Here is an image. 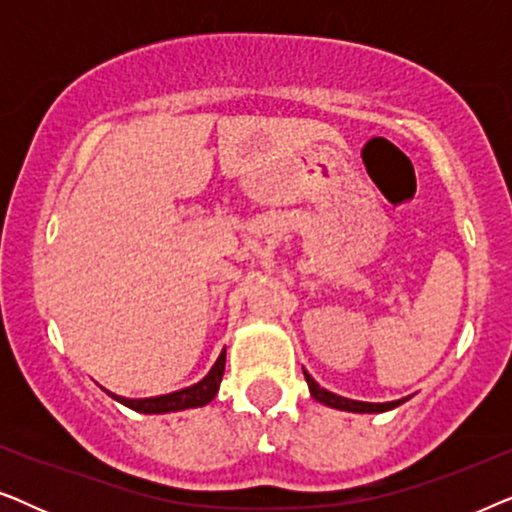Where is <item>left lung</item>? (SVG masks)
Masks as SVG:
<instances>
[{
    "mask_svg": "<svg viewBox=\"0 0 512 512\" xmlns=\"http://www.w3.org/2000/svg\"><path fill=\"white\" fill-rule=\"evenodd\" d=\"M305 380H307V387H310V394L317 398L319 403H324V405H328V408H335V410H347V412H387V410L398 408V405L403 403V401H389V403L352 401V398H342L338 394H331V391L321 389L319 384L314 382L307 373H305Z\"/></svg>",
    "mask_w": 512,
    "mask_h": 512,
    "instance_id": "1",
    "label": "left lung"
}]
</instances>
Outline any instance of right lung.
<instances>
[{"label":"right lung","instance_id":"add662e5","mask_svg":"<svg viewBox=\"0 0 512 512\" xmlns=\"http://www.w3.org/2000/svg\"><path fill=\"white\" fill-rule=\"evenodd\" d=\"M223 370H226V349L219 354V359L212 366V370L202 377L200 382H195L193 387L172 391V394L165 396H153V398H123L116 394H107L111 398H116L118 403H123L125 408L135 410V412H144V415H163V412H179V410H188V408H202L207 405L219 391Z\"/></svg>","mask_w":512,"mask_h":512}]
</instances>
